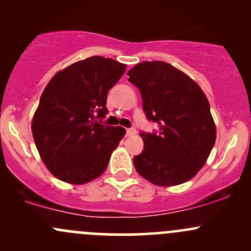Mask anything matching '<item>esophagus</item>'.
I'll use <instances>...</instances> for the list:
<instances>
[{
  "mask_svg": "<svg viewBox=\"0 0 251 251\" xmlns=\"http://www.w3.org/2000/svg\"><path fill=\"white\" fill-rule=\"evenodd\" d=\"M135 135H136L135 128H127V130H126V136H135Z\"/></svg>",
  "mask_w": 251,
  "mask_h": 251,
  "instance_id": "esophagus-1",
  "label": "esophagus"
}]
</instances>
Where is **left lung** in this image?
Returning a JSON list of instances; mask_svg holds the SVG:
<instances>
[{"instance_id":"1","label":"left lung","mask_w":251,"mask_h":251,"mask_svg":"<svg viewBox=\"0 0 251 251\" xmlns=\"http://www.w3.org/2000/svg\"><path fill=\"white\" fill-rule=\"evenodd\" d=\"M140 90L143 110L159 133H141L144 149L133 164L147 181L171 187L193 178L216 141L206 96L183 72L160 60L142 62L127 73Z\"/></svg>"}]
</instances>
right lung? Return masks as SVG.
Returning <instances> with one entry per match:
<instances>
[{
  "mask_svg": "<svg viewBox=\"0 0 251 251\" xmlns=\"http://www.w3.org/2000/svg\"><path fill=\"white\" fill-rule=\"evenodd\" d=\"M126 65L95 55L78 60L50 78L34 114L31 131L50 173L70 184H85L105 171L125 136L121 126L96 121L107 114L108 91Z\"/></svg>",
  "mask_w": 251,
  "mask_h": 251,
  "instance_id": "obj_1",
  "label": "right lung"
}]
</instances>
